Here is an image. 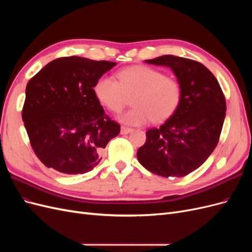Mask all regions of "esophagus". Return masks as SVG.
<instances>
[{
	"instance_id": "esophagus-1",
	"label": "esophagus",
	"mask_w": 252,
	"mask_h": 252,
	"mask_svg": "<svg viewBox=\"0 0 252 252\" xmlns=\"http://www.w3.org/2000/svg\"><path fill=\"white\" fill-rule=\"evenodd\" d=\"M130 131H132L131 128L125 127V126H122V127H121V133H122V134H127V133H129Z\"/></svg>"
}]
</instances>
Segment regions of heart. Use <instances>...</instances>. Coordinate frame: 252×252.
Instances as JSON below:
<instances>
[{
    "label": "heart",
    "instance_id": "obj_1",
    "mask_svg": "<svg viewBox=\"0 0 252 252\" xmlns=\"http://www.w3.org/2000/svg\"><path fill=\"white\" fill-rule=\"evenodd\" d=\"M117 77L118 81L110 77L100 78L94 90L97 100L116 113L123 110L127 96L133 94V108L120 118L123 123L139 126L151 120L159 123L178 109L182 100V86L178 80L143 65L124 68Z\"/></svg>",
    "mask_w": 252,
    "mask_h": 252
}]
</instances>
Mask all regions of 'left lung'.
I'll return each mask as SVG.
<instances>
[{"label": "left lung", "instance_id": "obj_1", "mask_svg": "<svg viewBox=\"0 0 252 252\" xmlns=\"http://www.w3.org/2000/svg\"><path fill=\"white\" fill-rule=\"evenodd\" d=\"M146 62L171 68L182 86V100L163 125L147 130L136 157L152 173L185 177L217 147L226 116L224 94L212 72L196 61L167 55Z\"/></svg>", "mask_w": 252, "mask_h": 252}]
</instances>
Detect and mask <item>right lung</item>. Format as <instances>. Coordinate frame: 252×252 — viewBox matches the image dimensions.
<instances>
[{
  "label": "right lung",
  "mask_w": 252,
  "mask_h": 252,
  "mask_svg": "<svg viewBox=\"0 0 252 252\" xmlns=\"http://www.w3.org/2000/svg\"><path fill=\"white\" fill-rule=\"evenodd\" d=\"M117 63L81 57L51 61L29 80L22 119L32 150L48 168L93 170L121 127L105 113L94 84Z\"/></svg>",
  "instance_id": "1"
}]
</instances>
